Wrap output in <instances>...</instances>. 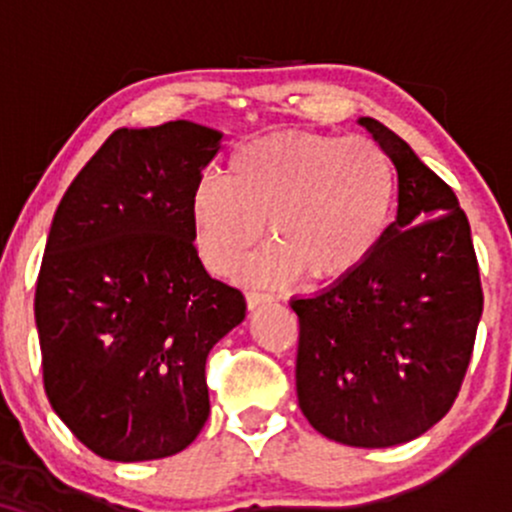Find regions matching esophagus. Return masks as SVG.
Masks as SVG:
<instances>
[{
    "mask_svg": "<svg viewBox=\"0 0 512 512\" xmlns=\"http://www.w3.org/2000/svg\"><path fill=\"white\" fill-rule=\"evenodd\" d=\"M245 298H248L250 310L260 308V305H264V303H272V296H269V293H260V291H248L245 293Z\"/></svg>",
    "mask_w": 512,
    "mask_h": 512,
    "instance_id": "esophagus-1",
    "label": "esophagus"
}]
</instances>
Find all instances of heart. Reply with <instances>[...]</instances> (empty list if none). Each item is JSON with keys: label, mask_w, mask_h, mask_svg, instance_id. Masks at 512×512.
<instances>
[{"label": "heart", "mask_w": 512, "mask_h": 512, "mask_svg": "<svg viewBox=\"0 0 512 512\" xmlns=\"http://www.w3.org/2000/svg\"><path fill=\"white\" fill-rule=\"evenodd\" d=\"M397 209L392 158L366 137L279 132L238 146L226 175H207L190 202L204 264L233 274L267 233L272 243L245 267L255 284L354 274L378 252Z\"/></svg>", "instance_id": "b5f03b06"}]
</instances>
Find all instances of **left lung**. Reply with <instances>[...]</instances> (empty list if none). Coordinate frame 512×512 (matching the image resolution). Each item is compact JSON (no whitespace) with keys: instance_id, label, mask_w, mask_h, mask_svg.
<instances>
[{"instance_id":"left-lung-1","label":"left lung","mask_w":512,"mask_h":512,"mask_svg":"<svg viewBox=\"0 0 512 512\" xmlns=\"http://www.w3.org/2000/svg\"><path fill=\"white\" fill-rule=\"evenodd\" d=\"M397 170V219L378 252L315 296L301 322L298 404L317 433L392 448L448 414L472 358L484 293L455 192L373 117H358Z\"/></svg>"}]
</instances>
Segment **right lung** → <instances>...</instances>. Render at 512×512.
<instances>
[{
  "label": "right lung",
  "instance_id": "add662e5",
  "mask_svg": "<svg viewBox=\"0 0 512 512\" xmlns=\"http://www.w3.org/2000/svg\"><path fill=\"white\" fill-rule=\"evenodd\" d=\"M221 137L190 120L115 129L52 219L35 286L45 392L103 460L185 450L209 416V351L245 320L190 216Z\"/></svg>",
  "mask_w": 512,
  "mask_h": 512
}]
</instances>
